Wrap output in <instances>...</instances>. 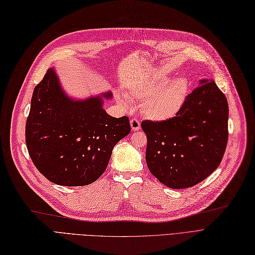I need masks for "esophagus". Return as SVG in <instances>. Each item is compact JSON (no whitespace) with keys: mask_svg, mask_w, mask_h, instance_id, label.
Here are the masks:
<instances>
[{"mask_svg":"<svg viewBox=\"0 0 255 255\" xmlns=\"http://www.w3.org/2000/svg\"><path fill=\"white\" fill-rule=\"evenodd\" d=\"M130 125H131V129L137 131L140 129V123L137 119H131L130 120Z\"/></svg>","mask_w":255,"mask_h":255,"instance_id":"34e87169","label":"esophagus"}]
</instances>
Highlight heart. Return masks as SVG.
Returning <instances> with one entry per match:
<instances>
[{
    "label": "heart",
    "mask_w": 255,
    "mask_h": 255,
    "mask_svg": "<svg viewBox=\"0 0 255 255\" xmlns=\"http://www.w3.org/2000/svg\"><path fill=\"white\" fill-rule=\"evenodd\" d=\"M189 84L186 79L180 78L170 81L169 78H158L140 84L130 90L133 100L144 102L142 110L144 116L155 122H164L174 118L186 102ZM125 108H129V101L119 98Z\"/></svg>",
    "instance_id": "b5f03b06"
}]
</instances>
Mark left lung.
Masks as SVG:
<instances>
[{
  "label": "left lung",
  "mask_w": 255,
  "mask_h": 255,
  "mask_svg": "<svg viewBox=\"0 0 255 255\" xmlns=\"http://www.w3.org/2000/svg\"><path fill=\"white\" fill-rule=\"evenodd\" d=\"M228 102L212 80L187 96L168 121H143L149 171L165 186L183 189L201 183L221 164L228 142Z\"/></svg>",
  "instance_id": "8db88e82"
}]
</instances>
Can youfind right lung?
<instances>
[{
  "instance_id": "right-lung-1",
  "label": "right lung",
  "mask_w": 255,
  "mask_h": 255,
  "mask_svg": "<svg viewBox=\"0 0 255 255\" xmlns=\"http://www.w3.org/2000/svg\"><path fill=\"white\" fill-rule=\"evenodd\" d=\"M111 92L74 101L55 71L47 70L36 85L26 122V146L34 166L61 186H86L104 173L115 147L130 133L127 117L113 118L103 109Z\"/></svg>"
}]
</instances>
